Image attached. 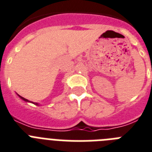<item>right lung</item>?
Masks as SVG:
<instances>
[{"label":"right lung","mask_w":152,"mask_h":152,"mask_svg":"<svg viewBox=\"0 0 152 152\" xmlns=\"http://www.w3.org/2000/svg\"><path fill=\"white\" fill-rule=\"evenodd\" d=\"M18 96H19V97H20L21 98H22V99H23V100H24V101H26V102H29V101H28V100H27V99H26V98H24V97H21L20 95H18ZM34 104H37H37H38L37 103H34Z\"/></svg>","instance_id":"add662e5"}]
</instances>
